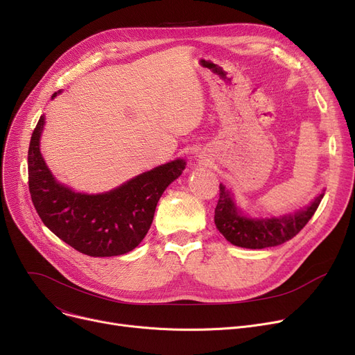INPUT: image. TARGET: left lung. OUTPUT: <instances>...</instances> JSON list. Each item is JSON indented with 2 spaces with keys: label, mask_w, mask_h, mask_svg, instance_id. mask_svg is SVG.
Here are the masks:
<instances>
[{
  "label": "left lung",
  "mask_w": 355,
  "mask_h": 355,
  "mask_svg": "<svg viewBox=\"0 0 355 355\" xmlns=\"http://www.w3.org/2000/svg\"><path fill=\"white\" fill-rule=\"evenodd\" d=\"M323 196L325 190H322L309 205L296 211L255 218L242 211L234 193L220 182L219 202L214 210V225L226 241L241 248L263 250L268 246H277L300 232L315 214Z\"/></svg>",
  "instance_id": "1"
}]
</instances>
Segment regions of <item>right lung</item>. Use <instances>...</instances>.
Returning a JSON list of instances; mask_svg holds the SVG:
<instances>
[{"mask_svg": "<svg viewBox=\"0 0 355 355\" xmlns=\"http://www.w3.org/2000/svg\"><path fill=\"white\" fill-rule=\"evenodd\" d=\"M62 91H56L52 100ZM40 116L28 146V190L44 226L73 250L89 257L128 254L142 242L166 187L184 171L182 158L136 175L104 193L75 191L59 182L40 152Z\"/></svg>", "mask_w": 355, "mask_h": 355, "instance_id": "1", "label": "right lung"}]
</instances>
